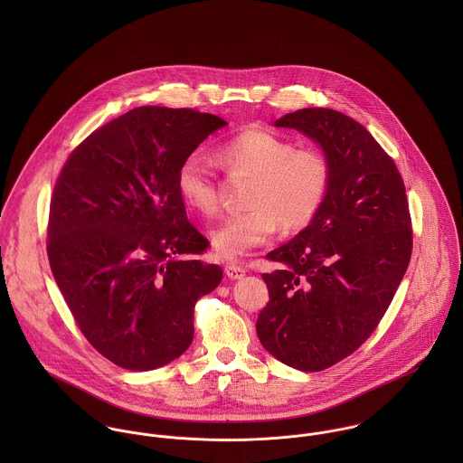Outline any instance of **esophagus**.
<instances>
[{
	"instance_id": "1",
	"label": "esophagus",
	"mask_w": 463,
	"mask_h": 463,
	"mask_svg": "<svg viewBox=\"0 0 463 463\" xmlns=\"http://www.w3.org/2000/svg\"><path fill=\"white\" fill-rule=\"evenodd\" d=\"M224 272L230 279H241L246 274V269L242 265L230 264L224 267Z\"/></svg>"
}]
</instances>
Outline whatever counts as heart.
<instances>
[{
	"label": "heart",
	"mask_w": 463,
	"mask_h": 463,
	"mask_svg": "<svg viewBox=\"0 0 463 463\" xmlns=\"http://www.w3.org/2000/svg\"><path fill=\"white\" fill-rule=\"evenodd\" d=\"M217 162L230 173L250 176L246 208L222 219L212 230V242L226 259L241 257L270 239L276 224L283 232L307 228L328 196L331 165L314 146H296L290 138L262 128H246L215 147ZM182 199L199 213L217 210V184L204 158L189 155L178 167Z\"/></svg>",
	"instance_id": "1"
}]
</instances>
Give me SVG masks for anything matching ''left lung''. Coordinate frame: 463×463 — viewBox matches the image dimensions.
<instances>
[{"instance_id": "left-lung-1", "label": "left lung", "mask_w": 463, "mask_h": 463, "mask_svg": "<svg viewBox=\"0 0 463 463\" xmlns=\"http://www.w3.org/2000/svg\"><path fill=\"white\" fill-rule=\"evenodd\" d=\"M276 127L321 144L330 189L316 219L267 253L269 303L257 335L288 367L317 373L354 353L380 325L411 257V217L394 160L360 123L301 109Z\"/></svg>"}]
</instances>
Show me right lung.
I'll return each mask as SVG.
<instances>
[{
  "mask_svg": "<svg viewBox=\"0 0 463 463\" xmlns=\"http://www.w3.org/2000/svg\"><path fill=\"white\" fill-rule=\"evenodd\" d=\"M224 119L138 107L78 144L50 204L48 259L83 336L130 371L187 351L194 307L222 279L189 222L176 173Z\"/></svg>",
  "mask_w": 463,
  "mask_h": 463,
  "instance_id": "1",
  "label": "right lung"
}]
</instances>
